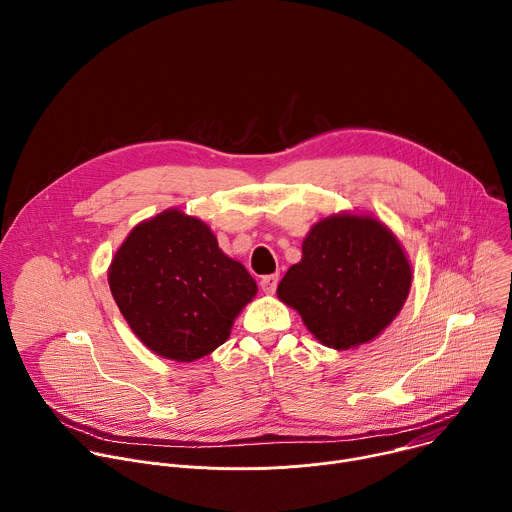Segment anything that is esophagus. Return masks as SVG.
<instances>
[{"instance_id": "34e87169", "label": "esophagus", "mask_w": 512, "mask_h": 512, "mask_svg": "<svg viewBox=\"0 0 512 512\" xmlns=\"http://www.w3.org/2000/svg\"><path fill=\"white\" fill-rule=\"evenodd\" d=\"M277 283H279V275H265L263 279H261V289L265 291V294H275V289H277Z\"/></svg>"}]
</instances>
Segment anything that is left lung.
I'll return each instance as SVG.
<instances>
[{
	"label": "left lung",
	"mask_w": 512,
	"mask_h": 512,
	"mask_svg": "<svg viewBox=\"0 0 512 512\" xmlns=\"http://www.w3.org/2000/svg\"><path fill=\"white\" fill-rule=\"evenodd\" d=\"M409 259L393 231L371 214L340 212L316 223L302 261L277 285L324 346L356 348L375 340L401 312L411 287Z\"/></svg>",
	"instance_id": "obj_1"
}]
</instances>
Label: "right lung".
<instances>
[{
	"label": "right lung",
	"instance_id": "right-lung-1",
	"mask_svg": "<svg viewBox=\"0 0 512 512\" xmlns=\"http://www.w3.org/2000/svg\"><path fill=\"white\" fill-rule=\"evenodd\" d=\"M109 287L133 334L176 362L225 344L257 294L249 271L218 249L200 218L178 208L133 227L109 265Z\"/></svg>",
	"mask_w": 512,
	"mask_h": 512
}]
</instances>
